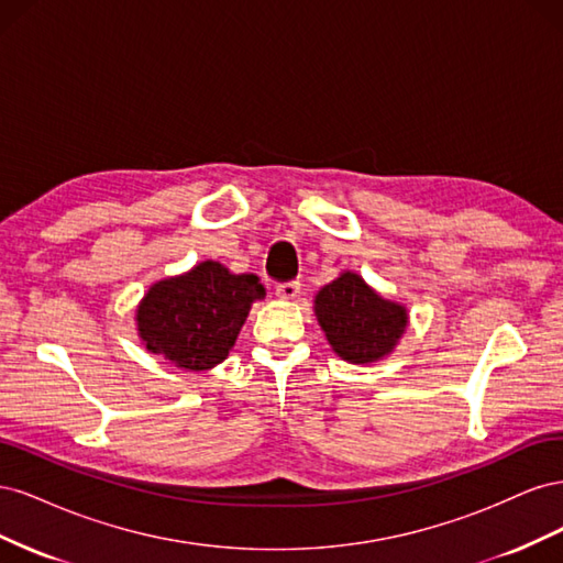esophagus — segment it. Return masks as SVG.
I'll use <instances>...</instances> for the list:
<instances>
[{
  "mask_svg": "<svg viewBox=\"0 0 563 563\" xmlns=\"http://www.w3.org/2000/svg\"><path fill=\"white\" fill-rule=\"evenodd\" d=\"M300 294V284L298 282H284L277 286V298L279 300H294Z\"/></svg>",
  "mask_w": 563,
  "mask_h": 563,
  "instance_id": "34e87169",
  "label": "esophagus"
}]
</instances>
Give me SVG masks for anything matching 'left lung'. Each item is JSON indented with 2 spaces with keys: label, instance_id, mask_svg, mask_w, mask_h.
Listing matches in <instances>:
<instances>
[{
  "label": "left lung",
  "instance_id": "1",
  "mask_svg": "<svg viewBox=\"0 0 563 563\" xmlns=\"http://www.w3.org/2000/svg\"><path fill=\"white\" fill-rule=\"evenodd\" d=\"M314 317L340 360L364 366L395 352L408 327L406 305L383 298L352 269L319 288Z\"/></svg>",
  "mask_w": 563,
  "mask_h": 563
}]
</instances>
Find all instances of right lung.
I'll return each mask as SVG.
<instances>
[{"instance_id": "obj_1", "label": "right lung", "mask_w": 563, "mask_h": 563, "mask_svg": "<svg viewBox=\"0 0 563 563\" xmlns=\"http://www.w3.org/2000/svg\"><path fill=\"white\" fill-rule=\"evenodd\" d=\"M265 286L234 275L223 263L201 261L176 277L152 284L135 308L141 345L185 371H209L228 360Z\"/></svg>"}]
</instances>
